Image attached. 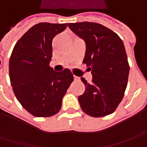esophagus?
Segmentation results:
<instances>
[{
	"label": "esophagus",
	"instance_id": "34e87169",
	"mask_svg": "<svg viewBox=\"0 0 147 147\" xmlns=\"http://www.w3.org/2000/svg\"><path fill=\"white\" fill-rule=\"evenodd\" d=\"M74 80H79V78L77 76H74Z\"/></svg>",
	"mask_w": 147,
	"mask_h": 147
}]
</instances>
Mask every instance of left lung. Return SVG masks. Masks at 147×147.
<instances>
[{
  "label": "left lung",
  "mask_w": 147,
  "mask_h": 147,
  "mask_svg": "<svg viewBox=\"0 0 147 147\" xmlns=\"http://www.w3.org/2000/svg\"><path fill=\"white\" fill-rule=\"evenodd\" d=\"M68 26L85 41L83 63L92 74V83L81 78L86 89L78 96L80 106L92 117L109 115L121 102L127 88L129 65L123 42L115 32L97 23Z\"/></svg>",
  "instance_id": "left-lung-1"
}]
</instances>
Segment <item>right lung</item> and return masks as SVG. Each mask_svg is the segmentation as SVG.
Listing matches in <instances>:
<instances>
[{
    "label": "right lung",
    "instance_id": "add662e5",
    "mask_svg": "<svg viewBox=\"0 0 147 147\" xmlns=\"http://www.w3.org/2000/svg\"><path fill=\"white\" fill-rule=\"evenodd\" d=\"M67 24L39 23L16 42L9 63L11 86L17 100L36 117L57 114L62 99L74 81L71 71L55 72L50 67L52 40Z\"/></svg>",
    "mask_w": 147,
    "mask_h": 147
}]
</instances>
